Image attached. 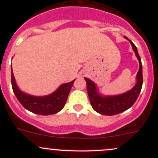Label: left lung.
I'll use <instances>...</instances> for the list:
<instances>
[{
  "instance_id": "obj_1",
  "label": "left lung",
  "mask_w": 158,
  "mask_h": 158,
  "mask_svg": "<svg viewBox=\"0 0 158 158\" xmlns=\"http://www.w3.org/2000/svg\"><path fill=\"white\" fill-rule=\"evenodd\" d=\"M130 42L135 56L139 62V69L136 76V83L130 90L122 94L115 95H104L98 91L96 84L88 78H84L86 81L87 92L92 109L96 112L104 115H114L130 109L139 95L143 84L142 64L141 60L135 44L126 36H124Z\"/></svg>"
}]
</instances>
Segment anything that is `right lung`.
Masks as SVG:
<instances>
[{"instance_id": "obj_1", "label": "right lung", "mask_w": 158, "mask_h": 158, "mask_svg": "<svg viewBox=\"0 0 158 158\" xmlns=\"http://www.w3.org/2000/svg\"><path fill=\"white\" fill-rule=\"evenodd\" d=\"M74 80L63 83L52 93L44 96H35L22 92L18 88L14 78L11 65V84L14 93L20 104L27 110L41 115L56 114L64 107L68 95L73 85Z\"/></svg>"}]
</instances>
